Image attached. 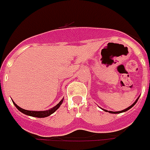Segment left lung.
<instances>
[{
    "mask_svg": "<svg viewBox=\"0 0 150 150\" xmlns=\"http://www.w3.org/2000/svg\"><path fill=\"white\" fill-rule=\"evenodd\" d=\"M138 98H139V97H138ZM138 99H137V100H135V102H134V103H133L132 105L130 106V107H128L127 108L124 109V110H122V111H109L108 112H109V113H112V114H119V113H122V112H125V111H128L129 109H130V108H132V107H134V106L135 105V103H137V101H138ZM104 111H107V110H104Z\"/></svg>",
    "mask_w": 150,
    "mask_h": 150,
    "instance_id": "8db88e82",
    "label": "left lung"
}]
</instances>
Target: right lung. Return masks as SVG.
Wrapping results in <instances>:
<instances>
[{
    "instance_id": "add662e5",
    "label": "right lung",
    "mask_w": 150,
    "mask_h": 150,
    "mask_svg": "<svg viewBox=\"0 0 150 150\" xmlns=\"http://www.w3.org/2000/svg\"><path fill=\"white\" fill-rule=\"evenodd\" d=\"M13 102V101H12ZM63 100L59 102V103L57 104L56 106H54V108H52L49 109V110H47V111H28V110H25V109H23L20 108L17 104H16L15 102H13L14 103V105L16 106V108L19 110L20 111H21L22 113L25 114L27 115H30V116L32 117H37V118H44V117H47L50 115L51 114H53L54 112L55 111H57L58 108H59V107L61 106V104L62 103Z\"/></svg>"
}]
</instances>
